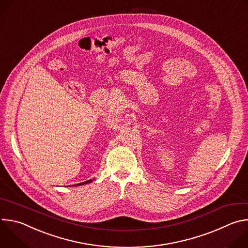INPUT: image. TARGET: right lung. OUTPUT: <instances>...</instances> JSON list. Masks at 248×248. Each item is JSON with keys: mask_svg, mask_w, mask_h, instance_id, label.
<instances>
[{"mask_svg": "<svg viewBox=\"0 0 248 248\" xmlns=\"http://www.w3.org/2000/svg\"><path fill=\"white\" fill-rule=\"evenodd\" d=\"M93 180H89V181H86V182H83V183H80V184H78L76 186H82V185H86V184H89V183H92Z\"/></svg>", "mask_w": 248, "mask_h": 248, "instance_id": "right-lung-1", "label": "right lung"}]
</instances>
